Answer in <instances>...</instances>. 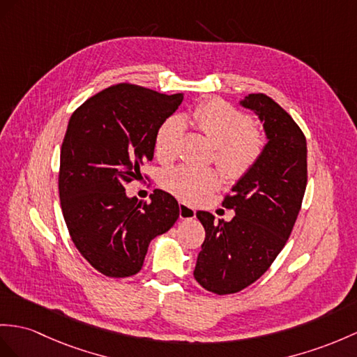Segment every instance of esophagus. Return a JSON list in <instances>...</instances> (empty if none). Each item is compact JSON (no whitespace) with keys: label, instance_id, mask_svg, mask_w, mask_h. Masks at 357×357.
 Returning a JSON list of instances; mask_svg holds the SVG:
<instances>
[{"label":"esophagus","instance_id":"esophagus-1","mask_svg":"<svg viewBox=\"0 0 357 357\" xmlns=\"http://www.w3.org/2000/svg\"><path fill=\"white\" fill-rule=\"evenodd\" d=\"M178 208H180V220H192V218H195V208L190 207L185 202L178 203Z\"/></svg>","mask_w":357,"mask_h":357}]
</instances>
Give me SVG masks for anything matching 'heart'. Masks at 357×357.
Here are the masks:
<instances>
[{"mask_svg":"<svg viewBox=\"0 0 357 357\" xmlns=\"http://www.w3.org/2000/svg\"><path fill=\"white\" fill-rule=\"evenodd\" d=\"M185 120L203 133L215 146V162L227 180H238L255 167L264 150V139L253 128L247 113L222 100H208L189 110L183 119L169 116L154 136L155 158L169 162L177 155L178 142L185 133ZM160 185L185 199H197L218 185L213 169L180 165L160 174Z\"/></svg>","mask_w":357,"mask_h":357,"instance_id":"obj_1","label":"heart"}]
</instances>
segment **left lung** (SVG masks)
<instances>
[{
    "label": "left lung",
    "mask_w": 357,
    "mask_h": 357,
    "mask_svg": "<svg viewBox=\"0 0 357 357\" xmlns=\"http://www.w3.org/2000/svg\"><path fill=\"white\" fill-rule=\"evenodd\" d=\"M239 104L264 124L266 144L224 199L234 211L231 221L197 212L206 239L194 277L218 295L242 291L271 266L297 221L307 183L306 137L289 113L264 93H250Z\"/></svg>",
    "instance_id": "left-lung-1"
}]
</instances>
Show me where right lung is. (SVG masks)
I'll use <instances>...</instances> for the list:
<instances>
[{"label":"right lung","instance_id":"obj_1","mask_svg":"<svg viewBox=\"0 0 357 357\" xmlns=\"http://www.w3.org/2000/svg\"><path fill=\"white\" fill-rule=\"evenodd\" d=\"M183 101L136 84H116L86 100L68 123L60 150L59 195L80 255L107 277L135 275L150 242L178 220L177 199L162 189L150 203L126 185L153 160L159 126Z\"/></svg>","mask_w":357,"mask_h":357}]
</instances>
